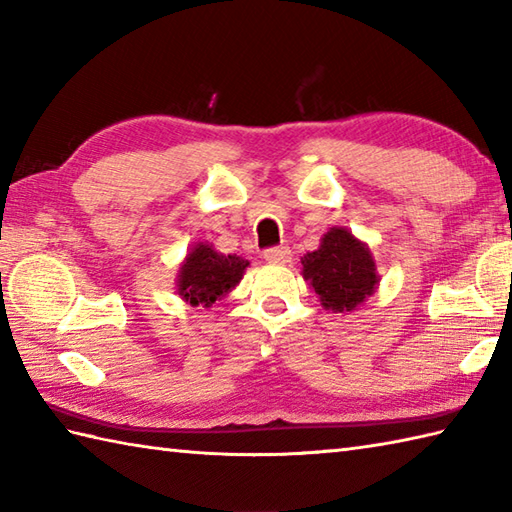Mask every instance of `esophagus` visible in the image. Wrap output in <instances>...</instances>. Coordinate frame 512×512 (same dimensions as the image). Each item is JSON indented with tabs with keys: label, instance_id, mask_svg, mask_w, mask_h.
<instances>
[{
	"label": "esophagus",
	"instance_id": "34e87169",
	"mask_svg": "<svg viewBox=\"0 0 512 512\" xmlns=\"http://www.w3.org/2000/svg\"><path fill=\"white\" fill-rule=\"evenodd\" d=\"M264 259L268 264H288L290 248L288 246H270L264 250Z\"/></svg>",
	"mask_w": 512,
	"mask_h": 512
}]
</instances>
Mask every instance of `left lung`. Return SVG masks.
Returning a JSON list of instances; mask_svg holds the SVG:
<instances>
[{
	"mask_svg": "<svg viewBox=\"0 0 512 512\" xmlns=\"http://www.w3.org/2000/svg\"><path fill=\"white\" fill-rule=\"evenodd\" d=\"M303 277L310 281L321 303L334 312H350L376 288V266L365 244L345 231L332 228L314 253L303 255Z\"/></svg>",
	"mask_w": 512,
	"mask_h": 512,
	"instance_id": "1",
	"label": "left lung"
}]
</instances>
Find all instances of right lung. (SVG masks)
Segmentation results:
<instances>
[{"instance_id": "obj_1", "label": "right lung", "mask_w": 512, "mask_h": 512, "mask_svg": "<svg viewBox=\"0 0 512 512\" xmlns=\"http://www.w3.org/2000/svg\"><path fill=\"white\" fill-rule=\"evenodd\" d=\"M246 266L242 257L215 253L209 244H200L182 264L178 292L191 306L209 308L239 284Z\"/></svg>"}]
</instances>
